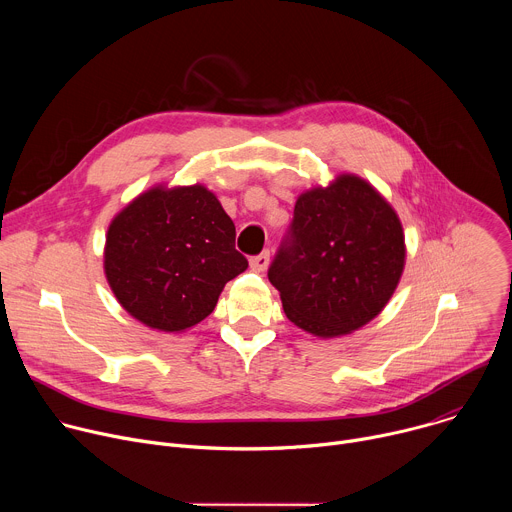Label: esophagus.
I'll use <instances>...</instances> for the list:
<instances>
[{
  "label": "esophagus",
  "instance_id": "obj_1",
  "mask_svg": "<svg viewBox=\"0 0 512 512\" xmlns=\"http://www.w3.org/2000/svg\"><path fill=\"white\" fill-rule=\"evenodd\" d=\"M249 263H251V269H253V271H263V269H267V265H269V251H263V253L251 257Z\"/></svg>",
  "mask_w": 512,
  "mask_h": 512
}]
</instances>
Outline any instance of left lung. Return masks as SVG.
<instances>
[{"mask_svg":"<svg viewBox=\"0 0 512 512\" xmlns=\"http://www.w3.org/2000/svg\"><path fill=\"white\" fill-rule=\"evenodd\" d=\"M405 265V237L391 204L358 176L302 194L267 277L285 316L334 338L371 322L391 300Z\"/></svg>","mask_w":512,"mask_h":512,"instance_id":"8db88e82","label":"left lung"}]
</instances>
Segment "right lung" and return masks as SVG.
<instances>
[{
	"instance_id": "right-lung-1",
	"label": "right lung",
	"mask_w": 512,
	"mask_h": 512,
	"mask_svg": "<svg viewBox=\"0 0 512 512\" xmlns=\"http://www.w3.org/2000/svg\"><path fill=\"white\" fill-rule=\"evenodd\" d=\"M247 265L231 216L200 184L139 194L107 231L105 275L115 298L162 332L202 322Z\"/></svg>"
}]
</instances>
